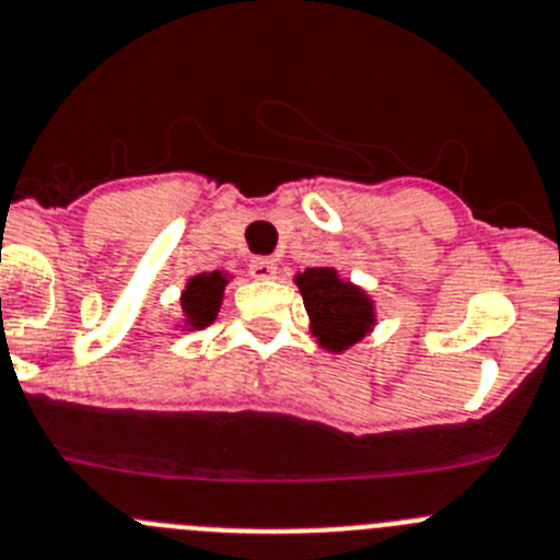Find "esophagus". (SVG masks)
Here are the masks:
<instances>
[{"label":"esophagus","mask_w":560,"mask_h":560,"mask_svg":"<svg viewBox=\"0 0 560 560\" xmlns=\"http://www.w3.org/2000/svg\"><path fill=\"white\" fill-rule=\"evenodd\" d=\"M276 273H279V261L270 259V256H256V259H250V276L254 279H276Z\"/></svg>","instance_id":"esophagus-1"}]
</instances>
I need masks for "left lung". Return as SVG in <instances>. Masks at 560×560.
<instances>
[{
    "mask_svg": "<svg viewBox=\"0 0 560 560\" xmlns=\"http://www.w3.org/2000/svg\"><path fill=\"white\" fill-rule=\"evenodd\" d=\"M295 284L304 295L310 331L320 349L340 354L376 326L371 295L354 281L340 279L335 268H306L304 273H295Z\"/></svg>",
    "mask_w": 560,
    "mask_h": 560,
    "instance_id": "obj_1",
    "label": "left lung"
}]
</instances>
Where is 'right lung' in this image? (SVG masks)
I'll list each match as a JSON object with an SVG mask.
<instances>
[{
  "label": "right lung",
  "mask_w": 560,
  "mask_h": 560,
  "mask_svg": "<svg viewBox=\"0 0 560 560\" xmlns=\"http://www.w3.org/2000/svg\"><path fill=\"white\" fill-rule=\"evenodd\" d=\"M231 276L223 270H211V273H198L186 281L184 292H180V331L203 329V326L214 324L220 304H223V292Z\"/></svg>",
  "instance_id": "1"
}]
</instances>
